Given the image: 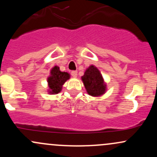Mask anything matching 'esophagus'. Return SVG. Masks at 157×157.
Instances as JSON below:
<instances>
[{
    "label": "esophagus",
    "mask_w": 157,
    "mask_h": 157,
    "mask_svg": "<svg viewBox=\"0 0 157 157\" xmlns=\"http://www.w3.org/2000/svg\"><path fill=\"white\" fill-rule=\"evenodd\" d=\"M71 76L74 77H77V71H72L71 72Z\"/></svg>",
    "instance_id": "34e87169"
}]
</instances>
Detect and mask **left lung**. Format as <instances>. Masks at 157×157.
I'll return each instance as SVG.
<instances>
[{
    "instance_id": "left-lung-1",
    "label": "left lung",
    "mask_w": 157,
    "mask_h": 157,
    "mask_svg": "<svg viewBox=\"0 0 157 157\" xmlns=\"http://www.w3.org/2000/svg\"><path fill=\"white\" fill-rule=\"evenodd\" d=\"M86 91L92 97H100L105 93L107 88L101 73L96 66H90L81 77Z\"/></svg>"
}]
</instances>
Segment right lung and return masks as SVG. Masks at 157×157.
Returning a JSON list of instances; mask_svg holds the SVG:
<instances>
[{"label":"right lung","mask_w":157,"mask_h":157,"mask_svg":"<svg viewBox=\"0 0 157 157\" xmlns=\"http://www.w3.org/2000/svg\"><path fill=\"white\" fill-rule=\"evenodd\" d=\"M70 78L68 72L61 71L57 66H54L50 71V75L48 77L47 82L49 94H57L62 90L63 85Z\"/></svg>","instance_id":"obj_1"}]
</instances>
